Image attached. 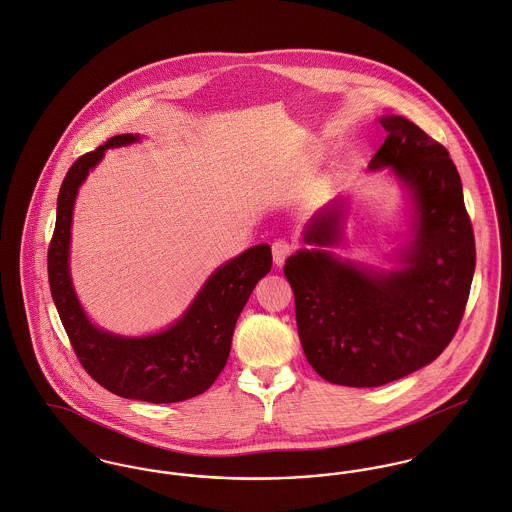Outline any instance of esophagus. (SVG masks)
Listing matches in <instances>:
<instances>
[{
    "label": "esophagus",
    "instance_id": "esophagus-1",
    "mask_svg": "<svg viewBox=\"0 0 512 512\" xmlns=\"http://www.w3.org/2000/svg\"><path fill=\"white\" fill-rule=\"evenodd\" d=\"M293 252V244L289 242V240H285V238H278L274 244H272V256H274V262H276V266H281L285 260H287V256Z\"/></svg>",
    "mask_w": 512,
    "mask_h": 512
}]
</instances>
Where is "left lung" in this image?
I'll return each mask as SVG.
<instances>
[{
  "instance_id": "left-lung-1",
  "label": "left lung",
  "mask_w": 512,
  "mask_h": 512,
  "mask_svg": "<svg viewBox=\"0 0 512 512\" xmlns=\"http://www.w3.org/2000/svg\"><path fill=\"white\" fill-rule=\"evenodd\" d=\"M387 139L370 170H389L413 203L411 236L397 268L342 260L346 209L332 201L311 217L283 274L307 362L323 379L379 387L434 362L464 317L475 272V238L460 174L448 150L413 121L379 117Z\"/></svg>"
}]
</instances>
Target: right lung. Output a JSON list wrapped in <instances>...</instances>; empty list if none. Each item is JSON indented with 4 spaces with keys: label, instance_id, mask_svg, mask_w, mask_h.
<instances>
[{
    "label": "right lung",
    "instance_id": "right-lung-1",
    "mask_svg": "<svg viewBox=\"0 0 512 512\" xmlns=\"http://www.w3.org/2000/svg\"><path fill=\"white\" fill-rule=\"evenodd\" d=\"M117 135L80 156L68 170L56 201V225L48 246L52 301L84 370L107 391L146 403H178L207 391L223 372L234 325L256 283L272 270V250L258 244L219 266L174 325L146 334L121 336L93 325L82 309L70 276V231L78 189L105 150L139 142Z\"/></svg>",
    "mask_w": 512,
    "mask_h": 512
}]
</instances>
